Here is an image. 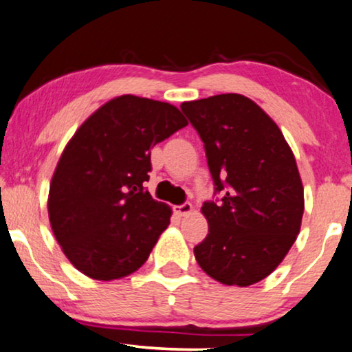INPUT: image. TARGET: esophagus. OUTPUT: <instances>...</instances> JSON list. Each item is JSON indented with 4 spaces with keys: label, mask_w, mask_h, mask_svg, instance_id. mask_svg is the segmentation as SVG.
Here are the masks:
<instances>
[{
    "label": "esophagus",
    "mask_w": 352,
    "mask_h": 352,
    "mask_svg": "<svg viewBox=\"0 0 352 352\" xmlns=\"http://www.w3.org/2000/svg\"><path fill=\"white\" fill-rule=\"evenodd\" d=\"M173 210H175L180 217H184V215H190L191 212H193V206H191L190 203H184L182 206H175Z\"/></svg>",
    "instance_id": "34e87169"
}]
</instances>
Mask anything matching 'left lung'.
Returning <instances> with one entry per match:
<instances>
[{"label":"left lung","mask_w":352,"mask_h":352,"mask_svg":"<svg viewBox=\"0 0 352 352\" xmlns=\"http://www.w3.org/2000/svg\"><path fill=\"white\" fill-rule=\"evenodd\" d=\"M204 143L219 203L201 208L209 233L195 257L210 278L250 287L274 272L301 230L304 188L282 130L250 98L182 102Z\"/></svg>","instance_id":"obj_1"}]
</instances>
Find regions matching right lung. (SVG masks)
Returning <instances> with one entry per match:
<instances>
[{
    "label": "right lung",
    "instance_id": "right-lung-1",
    "mask_svg": "<svg viewBox=\"0 0 352 352\" xmlns=\"http://www.w3.org/2000/svg\"><path fill=\"white\" fill-rule=\"evenodd\" d=\"M188 122L175 106L133 95L107 101L65 144L50 184L60 250L93 280L124 278L149 257L172 209L143 188L151 148Z\"/></svg>",
    "mask_w": 352,
    "mask_h": 352
}]
</instances>
